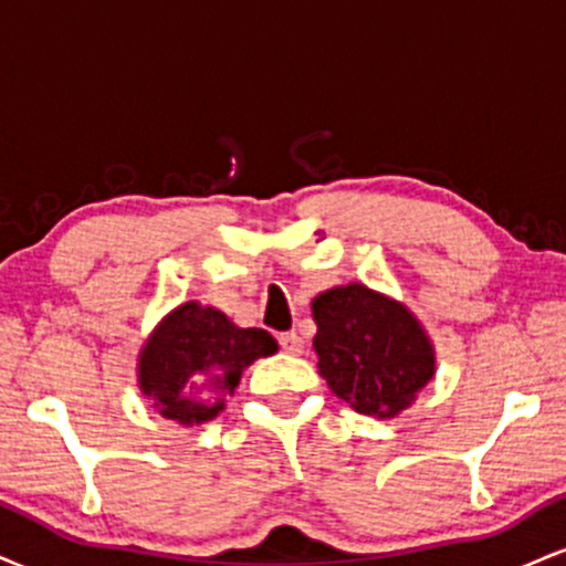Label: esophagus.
Masks as SVG:
<instances>
[{
	"mask_svg": "<svg viewBox=\"0 0 566 566\" xmlns=\"http://www.w3.org/2000/svg\"><path fill=\"white\" fill-rule=\"evenodd\" d=\"M279 346H282L284 354H292V356L303 354V348H305L303 337L297 333H282V335H279Z\"/></svg>",
	"mask_w": 566,
	"mask_h": 566,
	"instance_id": "obj_1",
	"label": "esophagus"
}]
</instances>
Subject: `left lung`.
Wrapping results in <instances>:
<instances>
[{"instance_id": "1", "label": "left lung", "mask_w": 566, "mask_h": 566, "mask_svg": "<svg viewBox=\"0 0 566 566\" xmlns=\"http://www.w3.org/2000/svg\"><path fill=\"white\" fill-rule=\"evenodd\" d=\"M314 350L335 396L369 418H396L437 373L426 329L407 305L343 284L314 297Z\"/></svg>"}]
</instances>
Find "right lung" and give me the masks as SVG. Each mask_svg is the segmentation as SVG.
<instances>
[{
	"mask_svg": "<svg viewBox=\"0 0 566 566\" xmlns=\"http://www.w3.org/2000/svg\"><path fill=\"white\" fill-rule=\"evenodd\" d=\"M265 329L237 327L223 311L188 301L157 324L138 356V386L161 418L207 423L223 412L247 367L276 354Z\"/></svg>",
	"mask_w": 566,
	"mask_h": 566,
	"instance_id": "right-lung-1",
	"label": "right lung"
}]
</instances>
